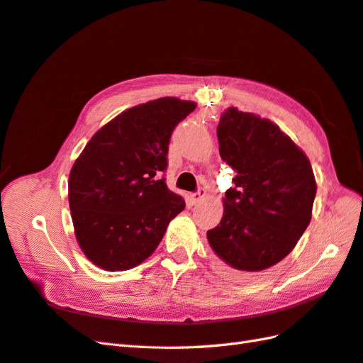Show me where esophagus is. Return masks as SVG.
<instances>
[{
	"label": "esophagus",
	"instance_id": "esophagus-1",
	"mask_svg": "<svg viewBox=\"0 0 363 363\" xmlns=\"http://www.w3.org/2000/svg\"><path fill=\"white\" fill-rule=\"evenodd\" d=\"M204 195H206V191L204 189H199L197 192H194L191 195V200H192L194 204H197V203H200L204 199Z\"/></svg>",
	"mask_w": 363,
	"mask_h": 363
}]
</instances>
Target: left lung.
<instances>
[{
	"mask_svg": "<svg viewBox=\"0 0 363 363\" xmlns=\"http://www.w3.org/2000/svg\"><path fill=\"white\" fill-rule=\"evenodd\" d=\"M217 135L221 159L237 175L208 241L224 269L253 278L286 258L306 232L315 175L307 155L269 119L230 106Z\"/></svg>",
	"mask_w": 363,
	"mask_h": 363,
	"instance_id": "1",
	"label": "left lung"
}]
</instances>
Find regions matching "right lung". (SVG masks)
Returning <instances> with one entry per match:
<instances>
[{"mask_svg": "<svg viewBox=\"0 0 363 363\" xmlns=\"http://www.w3.org/2000/svg\"><path fill=\"white\" fill-rule=\"evenodd\" d=\"M197 104L160 97L116 116L76 159L68 203L77 242L94 266L135 267L157 249L184 200L168 189L171 134Z\"/></svg>", "mask_w": 363, "mask_h": 363, "instance_id": "obj_1", "label": "right lung"}]
</instances>
